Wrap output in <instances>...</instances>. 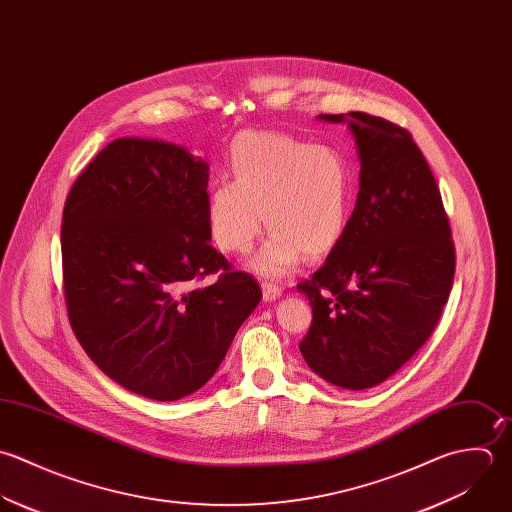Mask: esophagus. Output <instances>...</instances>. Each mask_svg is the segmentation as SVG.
<instances>
[{"label":"esophagus","mask_w":512,"mask_h":512,"mask_svg":"<svg viewBox=\"0 0 512 512\" xmlns=\"http://www.w3.org/2000/svg\"><path fill=\"white\" fill-rule=\"evenodd\" d=\"M262 292H264L266 302H274L282 296V288L276 284H270V282H262Z\"/></svg>","instance_id":"esophagus-1"}]
</instances>
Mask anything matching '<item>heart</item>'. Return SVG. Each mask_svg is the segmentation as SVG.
<instances>
[{
  "instance_id": "obj_1",
  "label": "heart",
  "mask_w": 512,
  "mask_h": 512,
  "mask_svg": "<svg viewBox=\"0 0 512 512\" xmlns=\"http://www.w3.org/2000/svg\"><path fill=\"white\" fill-rule=\"evenodd\" d=\"M228 171L232 182H218L206 200L210 234L224 252L246 254L262 216L272 232L252 262L260 274L282 276L302 254L320 260L340 244L353 198V172L340 149L244 131L230 145Z\"/></svg>"
}]
</instances>
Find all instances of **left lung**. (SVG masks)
<instances>
[{
    "mask_svg": "<svg viewBox=\"0 0 512 512\" xmlns=\"http://www.w3.org/2000/svg\"><path fill=\"white\" fill-rule=\"evenodd\" d=\"M347 123L359 192L340 244L298 290L312 304L300 351L314 373L351 391L391 377L433 334L455 278L441 192L409 131L367 113Z\"/></svg>",
    "mask_w": 512,
    "mask_h": 512,
    "instance_id": "left-lung-1",
    "label": "left lung"
}]
</instances>
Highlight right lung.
<instances>
[{"instance_id":"obj_1","label":"right lung","mask_w":512,"mask_h":512,"mask_svg":"<svg viewBox=\"0 0 512 512\" xmlns=\"http://www.w3.org/2000/svg\"><path fill=\"white\" fill-rule=\"evenodd\" d=\"M208 171L167 141L117 139L79 174L63 208L73 334L107 377L155 401L206 385L262 300L256 280L210 246ZM216 271L214 285L191 286Z\"/></svg>"}]
</instances>
